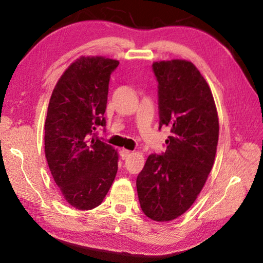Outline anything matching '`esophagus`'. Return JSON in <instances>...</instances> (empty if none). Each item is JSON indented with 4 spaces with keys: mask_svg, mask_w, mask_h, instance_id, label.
Listing matches in <instances>:
<instances>
[{
    "mask_svg": "<svg viewBox=\"0 0 263 263\" xmlns=\"http://www.w3.org/2000/svg\"><path fill=\"white\" fill-rule=\"evenodd\" d=\"M131 153H132L131 151L125 149V148H122V149H121V158H122L123 160H125V159H127L128 157H130Z\"/></svg>",
    "mask_w": 263,
    "mask_h": 263,
    "instance_id": "34e87169",
    "label": "esophagus"
}]
</instances>
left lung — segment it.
Masks as SVG:
<instances>
[{
  "label": "left lung",
  "mask_w": 263,
  "mask_h": 263,
  "mask_svg": "<svg viewBox=\"0 0 263 263\" xmlns=\"http://www.w3.org/2000/svg\"><path fill=\"white\" fill-rule=\"evenodd\" d=\"M158 81L159 130L171 136L161 154H151L137 177L142 212L169 221L196 201L215 161L219 123L210 87L185 60L154 62Z\"/></svg>",
  "instance_id": "obj_1"
}]
</instances>
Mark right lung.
Returning a JSON list of instances; mask_svg holds the SVG:
<instances>
[{"label": "right lung", "instance_id": "add662e5", "mask_svg": "<svg viewBox=\"0 0 263 263\" xmlns=\"http://www.w3.org/2000/svg\"><path fill=\"white\" fill-rule=\"evenodd\" d=\"M117 60L82 57L52 92L45 121V155L64 198L79 210L99 206L117 174L118 154L95 138L105 127L110 75Z\"/></svg>", "mask_w": 263, "mask_h": 263}]
</instances>
